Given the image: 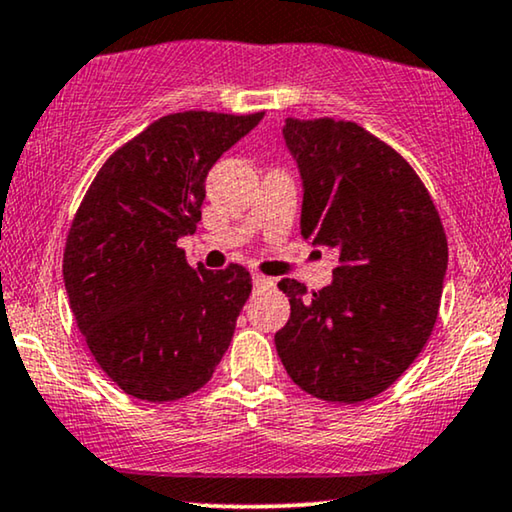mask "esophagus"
I'll return each mask as SVG.
<instances>
[{
  "label": "esophagus",
  "instance_id": "34e87169",
  "mask_svg": "<svg viewBox=\"0 0 512 512\" xmlns=\"http://www.w3.org/2000/svg\"><path fill=\"white\" fill-rule=\"evenodd\" d=\"M252 285H255V288H274V278H267L262 274H252Z\"/></svg>",
  "mask_w": 512,
  "mask_h": 512
}]
</instances>
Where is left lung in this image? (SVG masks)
Instances as JSON below:
<instances>
[{"label":"left lung","instance_id":"1","mask_svg":"<svg viewBox=\"0 0 512 512\" xmlns=\"http://www.w3.org/2000/svg\"><path fill=\"white\" fill-rule=\"evenodd\" d=\"M302 175V236L339 255L318 292L283 278L290 320L276 351L290 379L327 403H360L414 363L438 318L447 236L403 156L353 121L285 119Z\"/></svg>","mask_w":512,"mask_h":512}]
</instances>
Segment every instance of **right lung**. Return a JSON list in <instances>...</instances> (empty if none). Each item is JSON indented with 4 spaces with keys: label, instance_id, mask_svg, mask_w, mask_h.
Listing matches in <instances>:
<instances>
[{
    "label": "right lung",
    "instance_id": "obj_1",
    "mask_svg": "<svg viewBox=\"0 0 512 512\" xmlns=\"http://www.w3.org/2000/svg\"><path fill=\"white\" fill-rule=\"evenodd\" d=\"M257 114L177 112L149 124L98 170L67 234L63 278L77 325L121 391L168 403L199 391L229 349L252 290L238 264L189 267L215 161Z\"/></svg>",
    "mask_w": 512,
    "mask_h": 512
}]
</instances>
